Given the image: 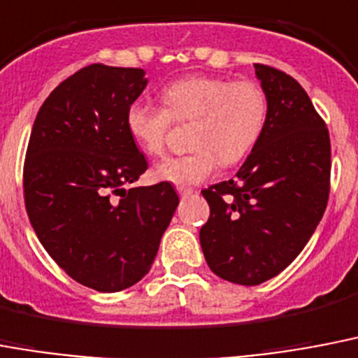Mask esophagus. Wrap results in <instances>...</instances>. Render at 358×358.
Returning a JSON list of instances; mask_svg holds the SVG:
<instances>
[{
  "label": "esophagus",
  "mask_w": 358,
  "mask_h": 358,
  "mask_svg": "<svg viewBox=\"0 0 358 358\" xmlns=\"http://www.w3.org/2000/svg\"><path fill=\"white\" fill-rule=\"evenodd\" d=\"M177 194H179L181 197H187V196H190V194H194V190H192V188L179 187V188H177Z\"/></svg>",
  "instance_id": "esophagus-1"
}]
</instances>
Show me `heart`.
Segmentation results:
<instances>
[{
    "label": "heart",
    "instance_id": "heart-1",
    "mask_svg": "<svg viewBox=\"0 0 358 358\" xmlns=\"http://www.w3.org/2000/svg\"><path fill=\"white\" fill-rule=\"evenodd\" d=\"M164 108L134 101L125 114L131 138L148 157H161L171 120L192 122V153L171 157L153 168L157 181L188 187L207 181L225 166L242 161L257 144L268 116L264 90L253 81L188 76L162 90Z\"/></svg>",
    "mask_w": 358,
    "mask_h": 358
}]
</instances>
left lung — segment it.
<instances>
[{
  "label": "left lung",
  "mask_w": 358,
  "mask_h": 358,
  "mask_svg": "<svg viewBox=\"0 0 358 358\" xmlns=\"http://www.w3.org/2000/svg\"><path fill=\"white\" fill-rule=\"evenodd\" d=\"M268 99L264 129L236 179L203 190L210 207L199 242L208 268L229 282L255 287L281 273L324 216L331 142L301 85L255 64Z\"/></svg>",
  "instance_id": "8db88e82"
}]
</instances>
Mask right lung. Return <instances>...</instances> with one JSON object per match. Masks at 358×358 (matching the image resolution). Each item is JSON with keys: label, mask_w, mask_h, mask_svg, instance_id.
<instances>
[{"label": "right lung", "mask_w": 358, "mask_h": 358, "mask_svg": "<svg viewBox=\"0 0 358 358\" xmlns=\"http://www.w3.org/2000/svg\"><path fill=\"white\" fill-rule=\"evenodd\" d=\"M148 87L142 68L90 64L40 107L24 166L34 233L62 270L98 292L150 271L179 197L170 182L127 185L148 170L125 114Z\"/></svg>", "instance_id": "1"}]
</instances>
